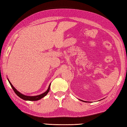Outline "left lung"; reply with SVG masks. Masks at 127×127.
<instances>
[{
    "mask_svg": "<svg viewBox=\"0 0 127 127\" xmlns=\"http://www.w3.org/2000/svg\"><path fill=\"white\" fill-rule=\"evenodd\" d=\"M82 101H83V102H85V101H84V100H82Z\"/></svg>",
    "mask_w": 127,
    "mask_h": 127,
    "instance_id": "8db88e82",
    "label": "left lung"
}]
</instances>
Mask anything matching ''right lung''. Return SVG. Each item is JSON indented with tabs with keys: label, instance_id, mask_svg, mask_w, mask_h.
Instances as JSON below:
<instances>
[{
	"label": "right lung",
	"instance_id": "1",
	"mask_svg": "<svg viewBox=\"0 0 127 127\" xmlns=\"http://www.w3.org/2000/svg\"><path fill=\"white\" fill-rule=\"evenodd\" d=\"M8 81L9 82L10 85H11L13 91L15 92V93L16 94H17V96H19L20 98H21V99H23L24 100H32V101H34V100H38L39 99H41V98H43L44 96H46V95H47L48 93H49V90H50V85L51 84H50V85L49 86V88H48V89L46 90V91L43 93H42L41 94H40V95H36V96H27V95H24V94H21V93H20L19 92H18L17 90L15 89V88L13 87V86L12 85V84L11 83V82L9 81V80L8 79Z\"/></svg>",
	"mask_w": 127,
	"mask_h": 127
}]
</instances>
